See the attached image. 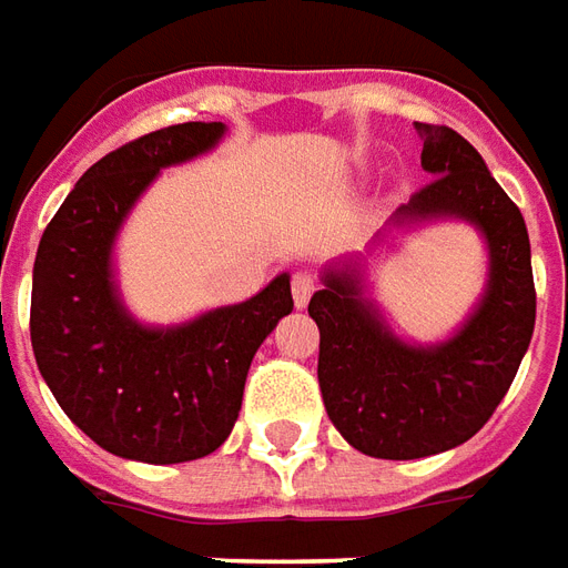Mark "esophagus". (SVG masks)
Segmentation results:
<instances>
[{
	"label": "esophagus",
	"mask_w": 568,
	"mask_h": 568,
	"mask_svg": "<svg viewBox=\"0 0 568 568\" xmlns=\"http://www.w3.org/2000/svg\"><path fill=\"white\" fill-rule=\"evenodd\" d=\"M291 291H293V303H296V308L308 305L312 293L317 291L315 275H312V272H296V275L291 277Z\"/></svg>",
	"instance_id": "1"
}]
</instances>
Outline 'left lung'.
Segmentation results:
<instances>
[{
  "instance_id": "1",
  "label": "left lung",
  "mask_w": 568,
  "mask_h": 568,
  "mask_svg": "<svg viewBox=\"0 0 568 568\" xmlns=\"http://www.w3.org/2000/svg\"><path fill=\"white\" fill-rule=\"evenodd\" d=\"M422 168L432 180L394 213V223L458 216L484 232L489 281L453 339H397L355 265L327 268L308 303L321 329L317 382L329 422L373 458H425L465 444L496 413L535 329L529 232L480 152L446 124H419Z\"/></svg>"
}]
</instances>
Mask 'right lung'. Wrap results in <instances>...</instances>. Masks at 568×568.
<instances>
[{
	"mask_svg": "<svg viewBox=\"0 0 568 568\" xmlns=\"http://www.w3.org/2000/svg\"><path fill=\"white\" fill-rule=\"evenodd\" d=\"M226 134L223 122L171 124L136 136L75 183L39 241L30 339L60 409L106 453L149 465L220 449L239 419L256 348L293 312L291 275L180 327H143L112 281V241L162 168Z\"/></svg>",
	"mask_w": 568,
	"mask_h": 568,
	"instance_id": "right-lung-1",
	"label": "right lung"
}]
</instances>
